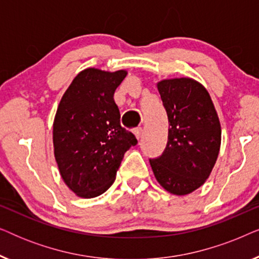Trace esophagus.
Listing matches in <instances>:
<instances>
[{
    "label": "esophagus",
    "mask_w": 259,
    "mask_h": 259,
    "mask_svg": "<svg viewBox=\"0 0 259 259\" xmlns=\"http://www.w3.org/2000/svg\"><path fill=\"white\" fill-rule=\"evenodd\" d=\"M133 133H134V136L137 137V139H140L141 134H143V128H141V127H137V128L133 131Z\"/></svg>",
    "instance_id": "34e87169"
}]
</instances>
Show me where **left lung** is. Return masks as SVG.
Wrapping results in <instances>:
<instances>
[{"mask_svg":"<svg viewBox=\"0 0 259 259\" xmlns=\"http://www.w3.org/2000/svg\"><path fill=\"white\" fill-rule=\"evenodd\" d=\"M157 87L167 113L168 140L164 153L150 164L167 192L185 196L211 175L221 150V122L210 94L198 81L165 79Z\"/></svg>","mask_w":259,"mask_h":259,"instance_id":"left-lung-1","label":"left lung"}]
</instances>
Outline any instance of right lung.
<instances>
[{"instance_id":"right-lung-1","label":"right lung","mask_w":259,"mask_h":259,"mask_svg":"<svg viewBox=\"0 0 259 259\" xmlns=\"http://www.w3.org/2000/svg\"><path fill=\"white\" fill-rule=\"evenodd\" d=\"M126 70L87 68L62 95L53 123L54 155L61 178L81 198H94L114 183L133 133L120 125L114 92Z\"/></svg>"}]
</instances>
